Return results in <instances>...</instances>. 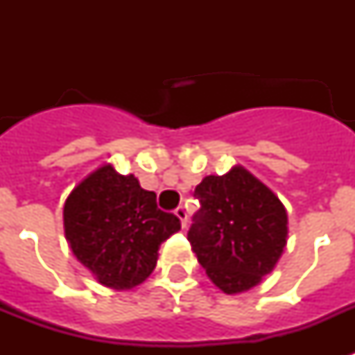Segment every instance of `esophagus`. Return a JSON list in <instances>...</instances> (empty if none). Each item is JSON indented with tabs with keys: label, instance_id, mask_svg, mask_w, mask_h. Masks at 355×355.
Returning a JSON list of instances; mask_svg holds the SVG:
<instances>
[{
	"label": "esophagus",
	"instance_id": "1",
	"mask_svg": "<svg viewBox=\"0 0 355 355\" xmlns=\"http://www.w3.org/2000/svg\"><path fill=\"white\" fill-rule=\"evenodd\" d=\"M175 216L180 219V225H182V228H186V225H188V211L184 210L182 206H178L177 210H175Z\"/></svg>",
	"mask_w": 355,
	"mask_h": 355
}]
</instances>
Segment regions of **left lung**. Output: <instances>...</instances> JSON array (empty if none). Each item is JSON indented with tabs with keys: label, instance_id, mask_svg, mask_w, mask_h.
Wrapping results in <instances>:
<instances>
[{
	"label": "left lung",
	"instance_id": "obj_1",
	"mask_svg": "<svg viewBox=\"0 0 355 355\" xmlns=\"http://www.w3.org/2000/svg\"><path fill=\"white\" fill-rule=\"evenodd\" d=\"M195 197L200 210L188 241L208 278L227 295L258 286L287 243V211L280 199L241 166L202 178Z\"/></svg>",
	"mask_w": 355,
	"mask_h": 355
}]
</instances>
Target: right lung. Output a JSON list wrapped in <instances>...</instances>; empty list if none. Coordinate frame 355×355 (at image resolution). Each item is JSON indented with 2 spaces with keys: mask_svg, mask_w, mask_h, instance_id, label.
<instances>
[{
  "mask_svg": "<svg viewBox=\"0 0 355 355\" xmlns=\"http://www.w3.org/2000/svg\"><path fill=\"white\" fill-rule=\"evenodd\" d=\"M178 230L180 219L156 206L155 191L110 164L90 173L64 202V234L75 258L118 291L155 270L158 248Z\"/></svg>",
  "mask_w": 355,
  "mask_h": 355,
  "instance_id": "right-lung-1",
  "label": "right lung"
}]
</instances>
